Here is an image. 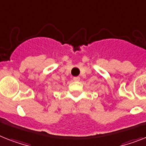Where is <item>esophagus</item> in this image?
I'll list each match as a JSON object with an SVG mask.
<instances>
[{
    "instance_id": "obj_1",
    "label": "esophagus",
    "mask_w": 146,
    "mask_h": 146,
    "mask_svg": "<svg viewBox=\"0 0 146 146\" xmlns=\"http://www.w3.org/2000/svg\"><path fill=\"white\" fill-rule=\"evenodd\" d=\"M80 80V77H74V78H73V80H74V81H79Z\"/></svg>"
}]
</instances>
